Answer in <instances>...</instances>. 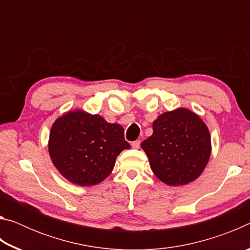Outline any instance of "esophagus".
Masks as SVG:
<instances>
[{"label": "esophagus", "mask_w": 250, "mask_h": 250, "mask_svg": "<svg viewBox=\"0 0 250 250\" xmlns=\"http://www.w3.org/2000/svg\"><path fill=\"white\" fill-rule=\"evenodd\" d=\"M140 140H137V141H133L132 143H131V146H132L133 149H139L140 147Z\"/></svg>", "instance_id": "34e87169"}]
</instances>
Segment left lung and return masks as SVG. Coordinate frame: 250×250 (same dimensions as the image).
<instances>
[{
	"label": "left lung",
	"instance_id": "1",
	"mask_svg": "<svg viewBox=\"0 0 250 250\" xmlns=\"http://www.w3.org/2000/svg\"><path fill=\"white\" fill-rule=\"evenodd\" d=\"M141 147L158 179L167 185H184L204 171L210 156V135L196 113L179 108L158 117L153 134Z\"/></svg>",
	"mask_w": 250,
	"mask_h": 250
}]
</instances>
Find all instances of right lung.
Instances as JSON below:
<instances>
[{
    "label": "right lung",
    "mask_w": 250,
    "mask_h": 250,
    "mask_svg": "<svg viewBox=\"0 0 250 250\" xmlns=\"http://www.w3.org/2000/svg\"><path fill=\"white\" fill-rule=\"evenodd\" d=\"M129 147L120 125L83 110L58 118L49 133L54 166L71 183L82 186L103 182L112 172L117 156Z\"/></svg>",
    "instance_id": "right-lung-1"
}]
</instances>
